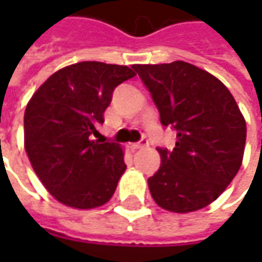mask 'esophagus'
Wrapping results in <instances>:
<instances>
[{
	"instance_id": "obj_1",
	"label": "esophagus",
	"mask_w": 262,
	"mask_h": 262,
	"mask_svg": "<svg viewBox=\"0 0 262 262\" xmlns=\"http://www.w3.org/2000/svg\"><path fill=\"white\" fill-rule=\"evenodd\" d=\"M148 146V141H147L146 138H143L141 141H138V143H134V144H131V148L133 150H140V148H144V147Z\"/></svg>"
}]
</instances>
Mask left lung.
Masks as SVG:
<instances>
[{
  "instance_id": "1",
  "label": "left lung",
  "mask_w": 262,
  "mask_h": 262,
  "mask_svg": "<svg viewBox=\"0 0 262 262\" xmlns=\"http://www.w3.org/2000/svg\"><path fill=\"white\" fill-rule=\"evenodd\" d=\"M150 92L163 126L176 131L173 150L157 148L162 163L148 178L165 210L189 213L219 198L242 165L247 124L227 87L184 61L133 67Z\"/></svg>"
}]
</instances>
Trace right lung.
<instances>
[{"label": "right lung", "mask_w": 262, "mask_h": 262, "mask_svg": "<svg viewBox=\"0 0 262 262\" xmlns=\"http://www.w3.org/2000/svg\"><path fill=\"white\" fill-rule=\"evenodd\" d=\"M136 73L126 66L84 61L49 77L25 112V148L51 195L74 208L107 203L125 172L116 143L92 140L112 93Z\"/></svg>", "instance_id": "obj_1"}]
</instances>
